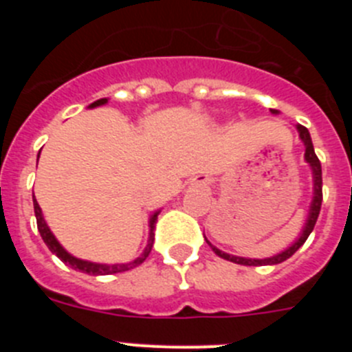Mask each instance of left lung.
Masks as SVG:
<instances>
[{"mask_svg":"<svg viewBox=\"0 0 352 352\" xmlns=\"http://www.w3.org/2000/svg\"><path fill=\"white\" fill-rule=\"evenodd\" d=\"M272 113H276V111H272ZM298 132H300V139L303 141L305 144V160L309 162V166L312 167V176H314V199H312V204H310V211H309V219H307V223L303 227V232H301L300 238L294 241L289 248H285L284 252L280 254H276V256L268 257V259H247V257H236V256H229L226 252L219 250L217 247L208 241L213 252L217 254L219 257L226 261H231V263L236 264H243V266H263V264H280L284 263L285 259L294 254L301 245L307 241V238L310 236V232L314 231V226L317 222V217H319V211H321V204H322V170H321V162L317 158L316 151H314V144H312V139H310V133L309 130L305 129L303 125H298Z\"/></svg>","mask_w":352,"mask_h":352,"instance_id":"obj_1","label":"left lung"}]
</instances>
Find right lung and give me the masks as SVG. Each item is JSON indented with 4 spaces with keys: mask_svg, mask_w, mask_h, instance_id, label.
<instances>
[{
    "mask_svg": "<svg viewBox=\"0 0 352 352\" xmlns=\"http://www.w3.org/2000/svg\"><path fill=\"white\" fill-rule=\"evenodd\" d=\"M107 104V98H100V100L93 102L89 107H98V105H104ZM40 155V153H38ZM33 208H35V217H36V227H38V232L42 236L43 243L47 245L49 250L52 254L60 257L67 266L74 270H79L82 273H88V275H114V273H121V272H129V270L135 268L139 264H142L146 261V257L149 256V252H151V247H153V241H155V223H157V217L160 211H155L151 214V219H149V239H148V245H146L144 252H142V256L138 257L135 261L132 263H126V264H98V263H89V261H82V259H77V257L70 256L67 250L60 245V241L54 238V234L51 232V229L47 227L45 220L42 217V210H40L38 203H36V199H33Z\"/></svg>",
    "mask_w": 352,
    "mask_h": 352,
    "instance_id": "right-lung-1",
    "label": "right lung"
}]
</instances>
